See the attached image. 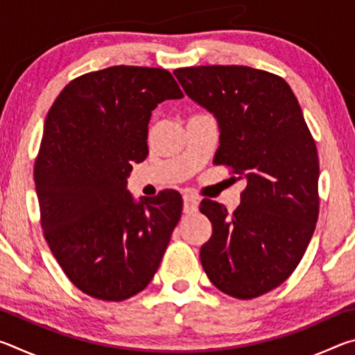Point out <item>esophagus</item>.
<instances>
[{
	"label": "esophagus",
	"mask_w": 355,
	"mask_h": 355,
	"mask_svg": "<svg viewBox=\"0 0 355 355\" xmlns=\"http://www.w3.org/2000/svg\"><path fill=\"white\" fill-rule=\"evenodd\" d=\"M197 208H199V202L192 194H184L183 196V213L184 214H192L197 211Z\"/></svg>",
	"instance_id": "obj_1"
}]
</instances>
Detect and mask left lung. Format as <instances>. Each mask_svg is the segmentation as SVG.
<instances>
[{
  "label": "left lung",
  "instance_id": "obj_1",
  "mask_svg": "<svg viewBox=\"0 0 355 355\" xmlns=\"http://www.w3.org/2000/svg\"><path fill=\"white\" fill-rule=\"evenodd\" d=\"M173 75L218 119L214 164L248 180L233 213L202 200L200 211L213 224L202 266L222 293L258 297L290 277L313 236L320 213L315 139L284 78L245 65L184 67Z\"/></svg>",
  "mask_w": 355,
  "mask_h": 355
}]
</instances>
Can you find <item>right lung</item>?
Returning a JSON list of instances; mask_svg holds the SVG:
<instances>
[{"mask_svg":"<svg viewBox=\"0 0 355 355\" xmlns=\"http://www.w3.org/2000/svg\"><path fill=\"white\" fill-rule=\"evenodd\" d=\"M183 92L171 71L114 65L71 80L48 111L34 166L40 224L69 280L120 302L152 282L182 216L177 191L136 203L131 163L147 158L148 122Z\"/></svg>","mask_w":355,"mask_h":355,"instance_id":"add662e5","label":"right lung"}]
</instances>
